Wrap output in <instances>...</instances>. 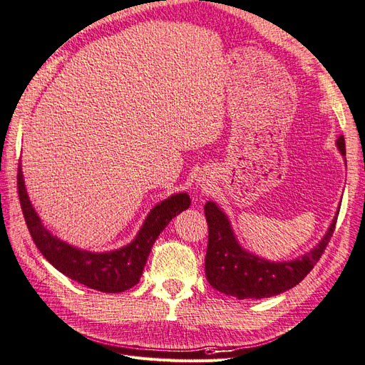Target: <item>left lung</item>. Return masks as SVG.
I'll list each match as a JSON object with an SVG mask.
<instances>
[{
	"label": "left lung",
	"mask_w": 365,
	"mask_h": 365,
	"mask_svg": "<svg viewBox=\"0 0 365 365\" xmlns=\"http://www.w3.org/2000/svg\"><path fill=\"white\" fill-rule=\"evenodd\" d=\"M339 152L345 155V140L339 136L336 140ZM204 213L209 227L206 252V277L212 288L237 299H263L277 296L283 291L294 288L307 277L321 259L325 247L333 237L337 212L333 223L319 245L292 262L274 263L246 252L238 245L230 229L225 212L215 202L204 204Z\"/></svg>",
	"instance_id": "obj_1"
}]
</instances>
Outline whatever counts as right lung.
<instances>
[{"mask_svg": "<svg viewBox=\"0 0 365 365\" xmlns=\"http://www.w3.org/2000/svg\"><path fill=\"white\" fill-rule=\"evenodd\" d=\"M16 187H19V200L24 221L35 246L38 247L44 259L71 280L102 292H122L135 287L144 271L147 257L158 235L170 223L172 218L190 206L187 193L173 195L153 207L138 237L128 246L118 251L94 254L69 246L44 229L24 189L20 165L19 175H16Z\"/></svg>", "mask_w": 365, "mask_h": 365, "instance_id": "right-lung-1", "label": "right lung"}]
</instances>
